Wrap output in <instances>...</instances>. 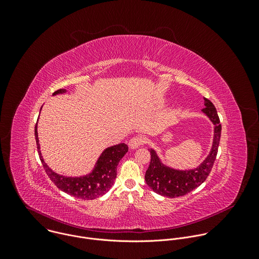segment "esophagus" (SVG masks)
<instances>
[{"label":"esophagus","instance_id":"esophagus-1","mask_svg":"<svg viewBox=\"0 0 259 259\" xmlns=\"http://www.w3.org/2000/svg\"><path fill=\"white\" fill-rule=\"evenodd\" d=\"M144 142V139L141 137V136H135V137H132L130 140H129V146L130 149H137V147L141 146Z\"/></svg>","mask_w":259,"mask_h":259}]
</instances>
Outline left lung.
Masks as SVG:
<instances>
[{
    "label": "left lung",
    "mask_w": 259,
    "mask_h": 259,
    "mask_svg": "<svg viewBox=\"0 0 259 259\" xmlns=\"http://www.w3.org/2000/svg\"><path fill=\"white\" fill-rule=\"evenodd\" d=\"M204 99L205 107L202 110L210 118L215 126L214 139L210 154L197 169L178 171L165 167L160 162L156 152L154 150H150L151 163L145 172L144 178L147 186L161 196L177 198L187 195L200 187L211 172L218 152L221 124L214 104L209 99Z\"/></svg>",
    "instance_id": "1"
}]
</instances>
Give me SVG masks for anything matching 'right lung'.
Here are the masks:
<instances>
[{"label": "right lung", "instance_id": "add662e5", "mask_svg": "<svg viewBox=\"0 0 259 259\" xmlns=\"http://www.w3.org/2000/svg\"><path fill=\"white\" fill-rule=\"evenodd\" d=\"M64 92L65 89H59L55 91L53 95ZM34 137L40 160L43 164L46 174L49 176L51 181L60 191L82 200H93L109 191L117 176V166L120 160L128 152V145L125 143H120L118 145L108 147L101 154L94 171L89 176L78 178L64 177L53 172L44 162L40 151L36 124L34 126Z\"/></svg>", "mask_w": 259, "mask_h": 259}]
</instances>
